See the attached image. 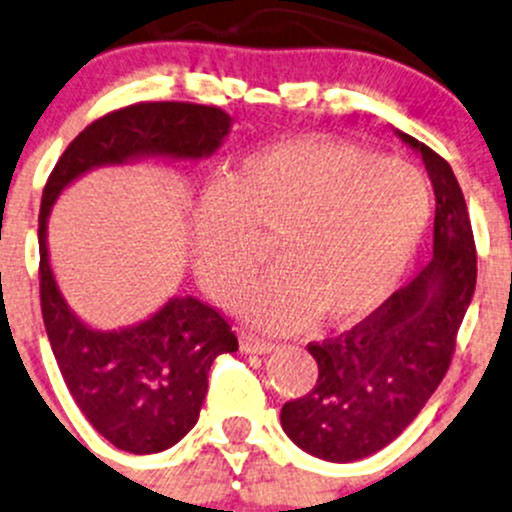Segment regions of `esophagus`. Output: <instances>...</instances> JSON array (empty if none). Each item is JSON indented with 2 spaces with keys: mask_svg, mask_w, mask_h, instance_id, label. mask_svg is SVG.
Here are the masks:
<instances>
[{
  "mask_svg": "<svg viewBox=\"0 0 512 512\" xmlns=\"http://www.w3.org/2000/svg\"><path fill=\"white\" fill-rule=\"evenodd\" d=\"M240 351L242 353H272L274 351V343L270 341H262V338L257 336H250V333H242L240 336Z\"/></svg>",
  "mask_w": 512,
  "mask_h": 512,
  "instance_id": "1",
  "label": "esophagus"
}]
</instances>
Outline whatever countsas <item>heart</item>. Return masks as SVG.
Here are the masks:
<instances>
[{
	"label": "heart",
	"mask_w": 512,
	"mask_h": 512,
	"mask_svg": "<svg viewBox=\"0 0 512 512\" xmlns=\"http://www.w3.org/2000/svg\"><path fill=\"white\" fill-rule=\"evenodd\" d=\"M427 181L402 161L321 137H289L247 154L193 215L198 279L228 299L265 257L277 265L240 297L252 324L289 331L316 314L355 324L410 270L432 220Z\"/></svg>",
	"instance_id": "b5f03b06"
}]
</instances>
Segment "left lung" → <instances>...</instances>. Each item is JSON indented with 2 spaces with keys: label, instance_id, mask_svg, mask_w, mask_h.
<instances>
[{
  "label": "left lung",
  "instance_id": "1",
  "mask_svg": "<svg viewBox=\"0 0 512 512\" xmlns=\"http://www.w3.org/2000/svg\"><path fill=\"white\" fill-rule=\"evenodd\" d=\"M424 161L437 198L434 257L363 324L311 343L314 390L282 407V429L306 454L365 459L400 437L434 395L476 289V245L454 171L427 144L395 129Z\"/></svg>",
  "mask_w": 512,
  "mask_h": 512
}]
</instances>
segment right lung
<instances>
[{
    "mask_svg": "<svg viewBox=\"0 0 512 512\" xmlns=\"http://www.w3.org/2000/svg\"><path fill=\"white\" fill-rule=\"evenodd\" d=\"M233 120L220 107L139 102L100 117L68 144L43 188L39 213L41 314L58 370L75 405L117 449L159 454L196 427L208 370L238 351L228 321L203 301L171 297L147 319L112 331L85 324L68 306L48 255L53 203L80 176L144 159L211 157Z\"/></svg>",
    "mask_w": 512,
    "mask_h": 512,
    "instance_id": "right-lung-1",
    "label": "right lung"
}]
</instances>
